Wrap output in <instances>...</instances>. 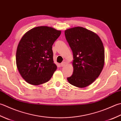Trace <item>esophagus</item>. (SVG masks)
<instances>
[{
	"instance_id": "esophagus-1",
	"label": "esophagus",
	"mask_w": 121,
	"mask_h": 121,
	"mask_svg": "<svg viewBox=\"0 0 121 121\" xmlns=\"http://www.w3.org/2000/svg\"><path fill=\"white\" fill-rule=\"evenodd\" d=\"M65 65H66V62L64 61V62H63L61 63V67H64V66H65Z\"/></svg>"
}]
</instances>
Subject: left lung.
<instances>
[{
  "label": "left lung",
  "instance_id": "1",
  "mask_svg": "<svg viewBox=\"0 0 121 121\" xmlns=\"http://www.w3.org/2000/svg\"><path fill=\"white\" fill-rule=\"evenodd\" d=\"M65 34L74 59L73 74L67 80L75 86L85 87L95 81L103 70V43L98 35L81 27L67 29Z\"/></svg>",
  "mask_w": 121,
  "mask_h": 121
}]
</instances>
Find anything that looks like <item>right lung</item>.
Segmentation results:
<instances>
[{
    "instance_id": "obj_1",
    "label": "right lung",
    "mask_w": 121,
    "mask_h": 121,
    "mask_svg": "<svg viewBox=\"0 0 121 121\" xmlns=\"http://www.w3.org/2000/svg\"><path fill=\"white\" fill-rule=\"evenodd\" d=\"M61 31L40 26L28 31L21 38L16 52V65L28 83L38 86L49 81L57 67L52 50Z\"/></svg>"
}]
</instances>
